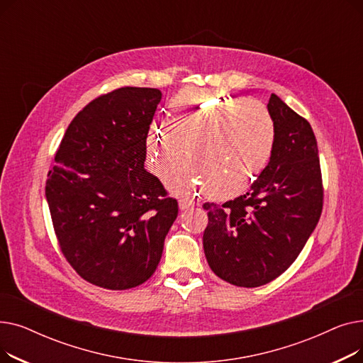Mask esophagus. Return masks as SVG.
<instances>
[{"instance_id":"obj_1","label":"esophagus","mask_w":363,"mask_h":363,"mask_svg":"<svg viewBox=\"0 0 363 363\" xmlns=\"http://www.w3.org/2000/svg\"><path fill=\"white\" fill-rule=\"evenodd\" d=\"M191 207H194V200L191 197H181L179 199L181 211H185V208H191Z\"/></svg>"}]
</instances>
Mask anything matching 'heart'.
Here are the masks:
<instances>
[{"label":"heart","instance_id":"b5f03b06","mask_svg":"<svg viewBox=\"0 0 363 363\" xmlns=\"http://www.w3.org/2000/svg\"><path fill=\"white\" fill-rule=\"evenodd\" d=\"M172 108L175 125L156 118L148 129L147 147L156 167L184 151L177 128L185 143L199 137L193 147L194 159L167 170L172 188L184 191L206 181L212 197L233 199L268 166L277 126L264 104L234 94L185 91L174 99Z\"/></svg>","mask_w":363,"mask_h":363}]
</instances>
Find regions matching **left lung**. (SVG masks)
Here are the masks:
<instances>
[{"instance_id":"left-lung-1","label":"left lung","mask_w":363,"mask_h":363,"mask_svg":"<svg viewBox=\"0 0 363 363\" xmlns=\"http://www.w3.org/2000/svg\"><path fill=\"white\" fill-rule=\"evenodd\" d=\"M268 110L277 143L250 191L223 204L204 203V255L211 269L237 287H260L287 271L320 218L323 185L311 123L275 94Z\"/></svg>"}]
</instances>
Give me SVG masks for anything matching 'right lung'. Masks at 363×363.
I'll use <instances>...</instances> for the list:
<instances>
[{"label": "right lung", "instance_id": "add662e5", "mask_svg": "<svg viewBox=\"0 0 363 363\" xmlns=\"http://www.w3.org/2000/svg\"><path fill=\"white\" fill-rule=\"evenodd\" d=\"M162 100L156 88L123 86L88 103L70 122L48 172L54 233L81 278L128 290L155 274L178 216L159 178L144 169Z\"/></svg>", "mask_w": 363, "mask_h": 363}]
</instances>
